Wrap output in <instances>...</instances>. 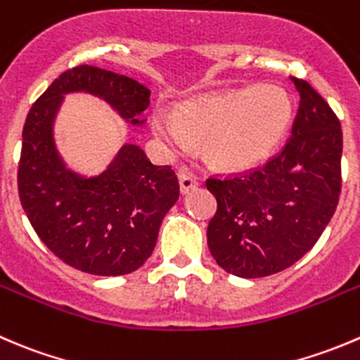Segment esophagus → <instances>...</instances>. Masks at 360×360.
<instances>
[{"mask_svg":"<svg viewBox=\"0 0 360 360\" xmlns=\"http://www.w3.org/2000/svg\"><path fill=\"white\" fill-rule=\"evenodd\" d=\"M198 184H200V183H198V179L193 176V174H190V172H181L179 174V188H181V191H183V193H188V191L195 190Z\"/></svg>","mask_w":360,"mask_h":360,"instance_id":"1","label":"esophagus"}]
</instances>
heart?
Returning <instances> with one entry per match:
<instances>
[{
    "label": "heart",
    "instance_id": "heart-1",
    "mask_svg": "<svg viewBox=\"0 0 360 360\" xmlns=\"http://www.w3.org/2000/svg\"><path fill=\"white\" fill-rule=\"evenodd\" d=\"M292 121V102L278 86L233 89L188 100L177 123L156 114L155 134L172 149L190 141L204 142L205 158L223 170H246L274 151Z\"/></svg>",
    "mask_w": 360,
    "mask_h": 360
}]
</instances>
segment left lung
<instances>
[{"label": "left lung", "mask_w": 360, "mask_h": 360, "mask_svg": "<svg viewBox=\"0 0 360 360\" xmlns=\"http://www.w3.org/2000/svg\"><path fill=\"white\" fill-rule=\"evenodd\" d=\"M290 79L301 100L281 153L250 172L205 181L218 202L209 251L233 276L264 278L294 265L315 246L340 200V120L306 80Z\"/></svg>", "instance_id": "obj_1"}]
</instances>
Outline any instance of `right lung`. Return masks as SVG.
<instances>
[{
    "label": "right lung",
    "mask_w": 360,
    "mask_h": 360,
    "mask_svg": "<svg viewBox=\"0 0 360 360\" xmlns=\"http://www.w3.org/2000/svg\"><path fill=\"white\" fill-rule=\"evenodd\" d=\"M68 93L98 96L135 127L144 123L151 95L137 80L96 66L63 72L24 123L20 204L41 243L65 264L96 276L130 274L151 257L160 225L179 198L177 176L169 165H153L135 144H124L95 177L70 170L52 134Z\"/></svg>",
    "instance_id": "obj_1"
}]
</instances>
